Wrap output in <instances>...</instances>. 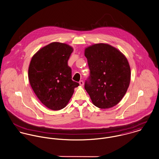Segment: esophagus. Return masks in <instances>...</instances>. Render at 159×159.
<instances>
[{"label": "esophagus", "instance_id": "esophagus-1", "mask_svg": "<svg viewBox=\"0 0 159 159\" xmlns=\"http://www.w3.org/2000/svg\"><path fill=\"white\" fill-rule=\"evenodd\" d=\"M79 84H80V86H84V81H83V80H80V81L79 82Z\"/></svg>", "mask_w": 159, "mask_h": 159}]
</instances>
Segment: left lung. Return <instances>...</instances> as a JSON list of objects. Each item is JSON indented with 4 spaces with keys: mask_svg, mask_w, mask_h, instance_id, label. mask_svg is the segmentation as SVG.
Returning a JSON list of instances; mask_svg holds the SVG:
<instances>
[{
    "mask_svg": "<svg viewBox=\"0 0 159 159\" xmlns=\"http://www.w3.org/2000/svg\"><path fill=\"white\" fill-rule=\"evenodd\" d=\"M90 75L85 89L93 103L101 109L116 106L129 85V64L119 49L107 43H96L85 49Z\"/></svg>",
    "mask_w": 159,
    "mask_h": 159,
    "instance_id": "1",
    "label": "left lung"
}]
</instances>
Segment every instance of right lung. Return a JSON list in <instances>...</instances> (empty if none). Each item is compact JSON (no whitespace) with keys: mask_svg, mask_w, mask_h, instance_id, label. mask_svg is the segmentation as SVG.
I'll return each instance as SVG.
<instances>
[{"mask_svg":"<svg viewBox=\"0 0 159 159\" xmlns=\"http://www.w3.org/2000/svg\"><path fill=\"white\" fill-rule=\"evenodd\" d=\"M73 51L68 44L52 42L39 49L30 61V84L39 100L50 110L65 108L79 85L72 80L68 65Z\"/></svg>","mask_w":159,"mask_h":159,"instance_id":"add662e5","label":"right lung"}]
</instances>
